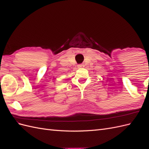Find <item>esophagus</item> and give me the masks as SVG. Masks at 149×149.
Masks as SVG:
<instances>
[{"mask_svg":"<svg viewBox=\"0 0 149 149\" xmlns=\"http://www.w3.org/2000/svg\"><path fill=\"white\" fill-rule=\"evenodd\" d=\"M77 67H78V68L84 67V65H77Z\"/></svg>","mask_w":149,"mask_h":149,"instance_id":"obj_1","label":"esophagus"}]
</instances>
